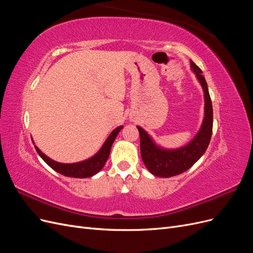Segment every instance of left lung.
I'll use <instances>...</instances> for the list:
<instances>
[{"label":"left lung","instance_id":"left-lung-1","mask_svg":"<svg viewBox=\"0 0 253 253\" xmlns=\"http://www.w3.org/2000/svg\"><path fill=\"white\" fill-rule=\"evenodd\" d=\"M191 68L202 84L205 96V118L200 132L196 134L194 139L183 148L165 150L157 147L143 128L137 126L140 135L142 162L153 175L159 176V177H172L190 169L204 155L211 139L213 110L208 85H207L202 70L193 61H191Z\"/></svg>","mask_w":253,"mask_h":253}]
</instances>
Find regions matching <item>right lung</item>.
I'll return each instance as SVG.
<instances>
[{"label": "right lung", "instance_id": "1", "mask_svg": "<svg viewBox=\"0 0 253 253\" xmlns=\"http://www.w3.org/2000/svg\"><path fill=\"white\" fill-rule=\"evenodd\" d=\"M122 127L124 126H118L117 128L114 129V131L108 137V139H106L105 142L103 143L100 151H99L95 156L90 157L87 160H84V162H80V163L60 164V163L55 162V160L50 159L45 154H43V153L39 149H38V147H36V145H35V148H36V151L38 152V154L41 156V158L44 160V162L46 163L51 168V169H53L56 172L62 174V175H65V176H68V177L86 178V177H90V176L97 174L104 167L106 160H108V158L110 156L112 144H113L114 140L116 139V137Z\"/></svg>", "mask_w": 253, "mask_h": 253}]
</instances>
